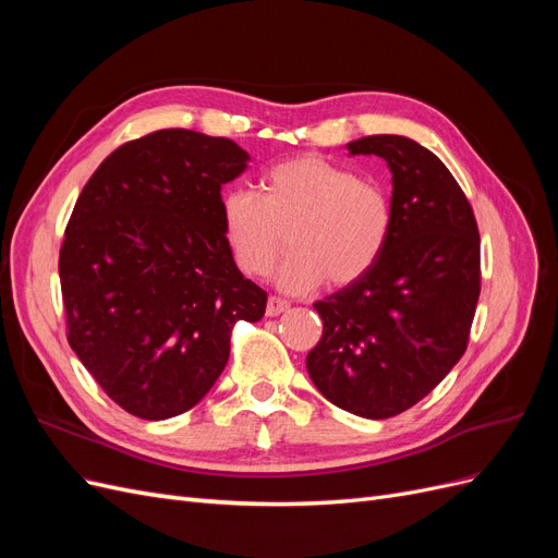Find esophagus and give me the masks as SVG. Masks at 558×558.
<instances>
[{
    "label": "esophagus",
    "mask_w": 558,
    "mask_h": 558,
    "mask_svg": "<svg viewBox=\"0 0 558 558\" xmlns=\"http://www.w3.org/2000/svg\"><path fill=\"white\" fill-rule=\"evenodd\" d=\"M291 305L286 300H281V298H277V295H272L267 300V310H265V314L267 316H279V314H283L286 310H289Z\"/></svg>",
    "instance_id": "34e87169"
}]
</instances>
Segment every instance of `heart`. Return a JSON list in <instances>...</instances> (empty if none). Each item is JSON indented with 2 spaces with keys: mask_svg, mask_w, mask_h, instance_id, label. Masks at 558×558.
I'll use <instances>...</instances> for the list:
<instances>
[{
  "mask_svg": "<svg viewBox=\"0 0 558 558\" xmlns=\"http://www.w3.org/2000/svg\"><path fill=\"white\" fill-rule=\"evenodd\" d=\"M393 223L391 199L379 183L342 165L298 156L269 167L263 197L230 189L221 197L223 238L242 272L265 277L289 228V253L275 279L283 291L307 293L326 279L347 286L379 260Z\"/></svg>",
  "mask_w": 558,
  "mask_h": 558,
  "instance_id": "obj_1",
  "label": "heart"
}]
</instances>
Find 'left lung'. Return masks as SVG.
Returning a JSON list of instances; mask_svg holds the SVG:
<instances>
[{
  "label": "left lung",
  "instance_id": "1",
  "mask_svg": "<svg viewBox=\"0 0 558 558\" xmlns=\"http://www.w3.org/2000/svg\"><path fill=\"white\" fill-rule=\"evenodd\" d=\"M391 172L393 223L379 260L314 302L324 335L307 373L324 398L363 418L410 410L461 361L480 300V232L461 185L400 134L347 144Z\"/></svg>",
  "mask_w": 558,
  "mask_h": 558
}]
</instances>
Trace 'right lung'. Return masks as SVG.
<instances>
[{
	"label": "right lung",
	"instance_id": "obj_1",
	"mask_svg": "<svg viewBox=\"0 0 558 558\" xmlns=\"http://www.w3.org/2000/svg\"><path fill=\"white\" fill-rule=\"evenodd\" d=\"M248 160L226 137L158 130L116 148L76 199L58 265L66 340L134 416L195 408L223 373L232 326L265 314L221 226L223 183Z\"/></svg>",
	"mask_w": 558,
	"mask_h": 558
}]
</instances>
